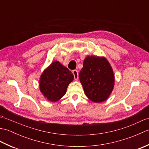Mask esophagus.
<instances>
[{"instance_id": "esophagus-1", "label": "esophagus", "mask_w": 149, "mask_h": 149, "mask_svg": "<svg viewBox=\"0 0 149 149\" xmlns=\"http://www.w3.org/2000/svg\"><path fill=\"white\" fill-rule=\"evenodd\" d=\"M72 74H74V79L75 80L78 79L79 78V73L77 72V70H74L72 71Z\"/></svg>"}]
</instances>
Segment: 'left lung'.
Instances as JSON below:
<instances>
[{
  "mask_svg": "<svg viewBox=\"0 0 149 149\" xmlns=\"http://www.w3.org/2000/svg\"><path fill=\"white\" fill-rule=\"evenodd\" d=\"M79 77L86 96L96 103L108 99L115 86L113 68L103 56L86 57Z\"/></svg>",
  "mask_w": 149,
  "mask_h": 149,
  "instance_id": "1",
  "label": "left lung"
}]
</instances>
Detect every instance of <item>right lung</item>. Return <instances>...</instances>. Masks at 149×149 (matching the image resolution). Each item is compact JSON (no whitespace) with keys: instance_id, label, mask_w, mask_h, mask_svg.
Returning <instances> with one entry per match:
<instances>
[{"instance_id":"add662e5","label":"right lung","mask_w":149,"mask_h":149,"mask_svg":"<svg viewBox=\"0 0 149 149\" xmlns=\"http://www.w3.org/2000/svg\"><path fill=\"white\" fill-rule=\"evenodd\" d=\"M74 79V75L67 68L55 61L44 70L40 75V90L49 101L57 102L65 95L68 86Z\"/></svg>"}]
</instances>
